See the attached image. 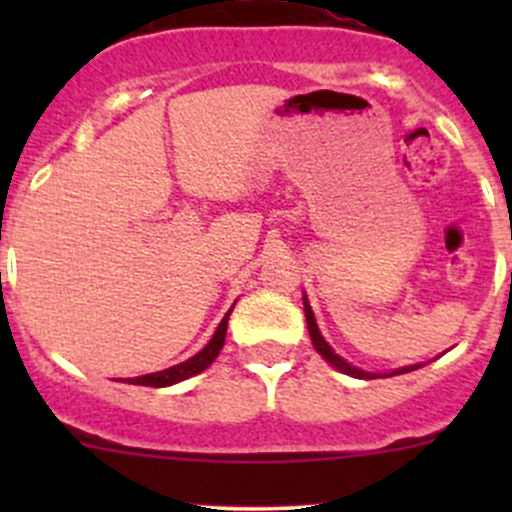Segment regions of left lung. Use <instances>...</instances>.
<instances>
[{
    "instance_id": "left-lung-1",
    "label": "left lung",
    "mask_w": 512,
    "mask_h": 512,
    "mask_svg": "<svg viewBox=\"0 0 512 512\" xmlns=\"http://www.w3.org/2000/svg\"><path fill=\"white\" fill-rule=\"evenodd\" d=\"M304 317H307V329H309V337H312V344H314V349H317V352L322 354V359H324V361H329V364H332L334 369H337V371H342V374H349V376H354V379H376V376H396V374H409V371H416L418 366H421V364L401 366V369H396V371H389V374H376V371H364V369H359V366L349 364L347 359H342V356H339L337 352H334L332 347H329V344H327V339L322 337V332H319V327H317V319H314V312H312V307H309V299H307V294H304Z\"/></svg>"
}]
</instances>
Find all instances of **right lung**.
<instances>
[{"label": "right lung", "instance_id": "1", "mask_svg": "<svg viewBox=\"0 0 512 512\" xmlns=\"http://www.w3.org/2000/svg\"><path fill=\"white\" fill-rule=\"evenodd\" d=\"M232 307H235V304H232ZM232 307L227 309V314L223 317V322H220L218 329H215L213 339H210V342L205 344V347L200 349L198 354L190 356V359H185V361H180V364L170 366V369L156 371V374L136 376V379H131V381H128V384H136V386H156V389H163V386H173V384H178V381H185V379H190V376H195V374H200V371L208 369V366L213 364L215 356L220 354V349H223V344H225L227 319H230Z\"/></svg>", "mask_w": 512, "mask_h": 512}]
</instances>
